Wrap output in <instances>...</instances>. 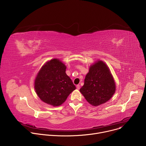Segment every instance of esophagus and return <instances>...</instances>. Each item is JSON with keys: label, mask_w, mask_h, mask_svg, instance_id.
<instances>
[{"label": "esophagus", "mask_w": 146, "mask_h": 146, "mask_svg": "<svg viewBox=\"0 0 146 146\" xmlns=\"http://www.w3.org/2000/svg\"><path fill=\"white\" fill-rule=\"evenodd\" d=\"M76 88H77V90H80V85H77V86H76Z\"/></svg>", "instance_id": "1"}]
</instances>
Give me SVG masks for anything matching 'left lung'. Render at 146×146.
<instances>
[{"instance_id": "left-lung-1", "label": "left lung", "mask_w": 146, "mask_h": 146, "mask_svg": "<svg viewBox=\"0 0 146 146\" xmlns=\"http://www.w3.org/2000/svg\"><path fill=\"white\" fill-rule=\"evenodd\" d=\"M80 91L92 106H99L110 99L115 93V86L113 76L104 62L98 61L90 67Z\"/></svg>"}]
</instances>
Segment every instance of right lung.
Here are the masks:
<instances>
[{
	"label": "right lung",
	"instance_id": "add662e5",
	"mask_svg": "<svg viewBox=\"0 0 146 146\" xmlns=\"http://www.w3.org/2000/svg\"><path fill=\"white\" fill-rule=\"evenodd\" d=\"M66 66L58 59H53L43 66L35 81V88L40 99L54 106L63 103L76 89L66 74Z\"/></svg>",
	"mask_w": 146,
	"mask_h": 146
}]
</instances>
